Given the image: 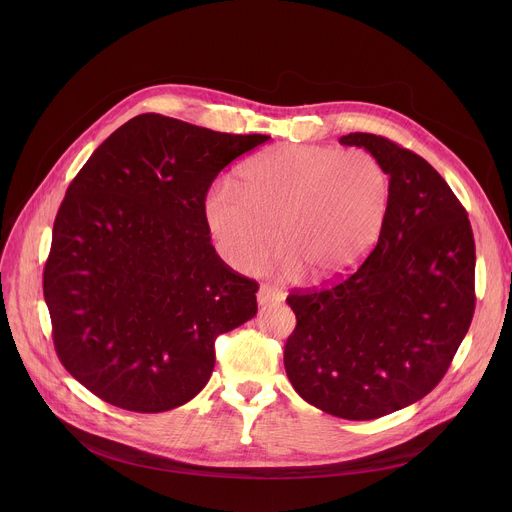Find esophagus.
I'll return each instance as SVG.
<instances>
[{
  "instance_id": "1",
  "label": "esophagus",
  "mask_w": 512,
  "mask_h": 512,
  "mask_svg": "<svg viewBox=\"0 0 512 512\" xmlns=\"http://www.w3.org/2000/svg\"><path fill=\"white\" fill-rule=\"evenodd\" d=\"M285 300V296H283V291H279V289H275L273 285H261L259 287V291H257V302H259V306H267V304H281Z\"/></svg>"
}]
</instances>
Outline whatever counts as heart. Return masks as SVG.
Wrapping results in <instances>:
<instances>
[{"instance_id":"1","label":"heart","mask_w":512,"mask_h":512,"mask_svg":"<svg viewBox=\"0 0 512 512\" xmlns=\"http://www.w3.org/2000/svg\"><path fill=\"white\" fill-rule=\"evenodd\" d=\"M393 184L367 150L281 145L247 162L241 188L216 184L204 202L210 237L227 263L259 269L279 245L283 263L324 281L354 269L379 241Z\"/></svg>"}]
</instances>
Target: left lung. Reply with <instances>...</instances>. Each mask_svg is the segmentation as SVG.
Masks as SVG:
<instances>
[{"instance_id":"8db88e82","label":"left lung","mask_w":512,"mask_h":512,"mask_svg":"<svg viewBox=\"0 0 512 512\" xmlns=\"http://www.w3.org/2000/svg\"><path fill=\"white\" fill-rule=\"evenodd\" d=\"M340 143L385 164L391 208L354 273L287 296L298 324L283 364L304 401L367 421L423 399L448 373L476 308V247L466 208L421 156L375 133Z\"/></svg>"}]
</instances>
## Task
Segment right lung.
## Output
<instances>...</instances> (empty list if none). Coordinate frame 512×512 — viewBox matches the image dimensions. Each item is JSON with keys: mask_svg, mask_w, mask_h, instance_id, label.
I'll return each mask as SVG.
<instances>
[{"mask_svg": "<svg viewBox=\"0 0 512 512\" xmlns=\"http://www.w3.org/2000/svg\"><path fill=\"white\" fill-rule=\"evenodd\" d=\"M269 135H233L143 113L70 182L44 265L62 367L99 399L162 413L196 397L214 340L257 314L259 283L216 255L210 184Z\"/></svg>", "mask_w": 512, "mask_h": 512, "instance_id": "obj_1", "label": "right lung"}]
</instances>
